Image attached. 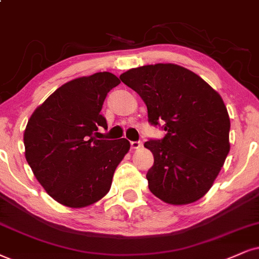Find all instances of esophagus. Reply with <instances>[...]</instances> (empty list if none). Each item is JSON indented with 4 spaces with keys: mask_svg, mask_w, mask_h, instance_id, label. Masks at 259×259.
I'll use <instances>...</instances> for the list:
<instances>
[{
    "mask_svg": "<svg viewBox=\"0 0 259 259\" xmlns=\"http://www.w3.org/2000/svg\"><path fill=\"white\" fill-rule=\"evenodd\" d=\"M143 146V143L139 142V140H137V142H131V149H139Z\"/></svg>",
    "mask_w": 259,
    "mask_h": 259,
    "instance_id": "1",
    "label": "esophagus"
}]
</instances>
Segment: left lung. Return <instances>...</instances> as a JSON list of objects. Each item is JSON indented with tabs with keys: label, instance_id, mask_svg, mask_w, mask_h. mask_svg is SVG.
<instances>
[{
	"label": "left lung",
	"instance_id": "obj_1",
	"mask_svg": "<svg viewBox=\"0 0 259 259\" xmlns=\"http://www.w3.org/2000/svg\"><path fill=\"white\" fill-rule=\"evenodd\" d=\"M148 107L149 122L165 131L144 146L154 154L149 188L165 203L200 199L215 181L229 152L228 111L221 96L184 67L143 66L120 75Z\"/></svg>",
	"mask_w": 259,
	"mask_h": 259
}]
</instances>
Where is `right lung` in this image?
<instances>
[{
  "label": "right lung",
  "mask_w": 259,
  "mask_h": 259,
  "mask_svg": "<svg viewBox=\"0 0 259 259\" xmlns=\"http://www.w3.org/2000/svg\"><path fill=\"white\" fill-rule=\"evenodd\" d=\"M120 84L109 72L66 82L39 105L24 133L25 156L34 177L56 202L82 207L110 190L117 164L130 142L96 139L108 128L101 114L111 89Z\"/></svg>",
  "instance_id": "1"
}]
</instances>
